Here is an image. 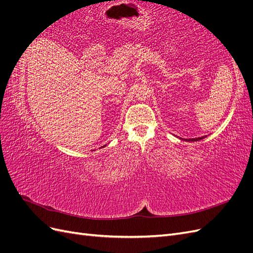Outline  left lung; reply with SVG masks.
<instances>
[{"mask_svg":"<svg viewBox=\"0 0 253 253\" xmlns=\"http://www.w3.org/2000/svg\"><path fill=\"white\" fill-rule=\"evenodd\" d=\"M203 138H205V136H203V137H198V138H192V139H187L188 141H197V140H201V139H203Z\"/></svg>","mask_w":253,"mask_h":253,"instance_id":"obj_1","label":"left lung"}]
</instances>
